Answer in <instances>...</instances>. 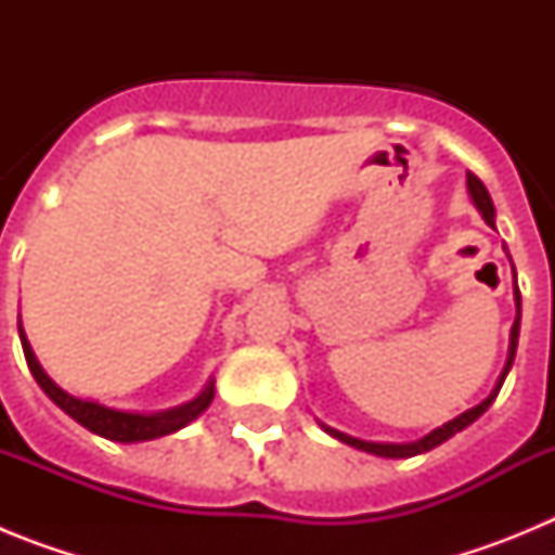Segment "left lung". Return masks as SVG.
<instances>
[{"label":"left lung","instance_id":"8db88e82","mask_svg":"<svg viewBox=\"0 0 555 555\" xmlns=\"http://www.w3.org/2000/svg\"><path fill=\"white\" fill-rule=\"evenodd\" d=\"M467 189H469V197H473L475 208L480 210V217L487 219L489 228H494V205H492V197H489L487 185L480 183L475 175H467ZM514 283H517V274H514ZM514 297H517V320H514V327H512V345H508V361L506 366H503V372H500L498 377V386L492 389V395L483 400V403H478L475 409L464 411V414H459L455 420H450V423H444L442 428L430 430L428 436H423V439H416V442H405V444H391V442H364V439H356V436H347L341 434V430L336 428H327V425H322V428L327 430V434L333 436V439H338V442L350 444V448H358L364 450V453H372V455H384V459H411V455H420V453H428V450L439 448L442 442H448L450 436H455L459 430H464L467 425H473L475 420H478L483 411L489 409V405L494 403V397H498L500 386H503V380H506L508 370H512L514 364V352H517V336H519V288H514Z\"/></svg>","mask_w":555,"mask_h":555}]
</instances>
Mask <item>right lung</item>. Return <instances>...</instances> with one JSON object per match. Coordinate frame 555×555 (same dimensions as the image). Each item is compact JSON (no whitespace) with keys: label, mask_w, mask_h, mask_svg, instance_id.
Wrapping results in <instances>:
<instances>
[{"label":"right lung","mask_w":555,"mask_h":555,"mask_svg":"<svg viewBox=\"0 0 555 555\" xmlns=\"http://www.w3.org/2000/svg\"><path fill=\"white\" fill-rule=\"evenodd\" d=\"M18 336H22V347H24V358H27V366L33 372V377L38 380L47 397L57 409L66 411L75 423H80L82 428H88L91 434L105 436L111 442H146V439H158V436L175 434V430L185 428L191 420H197L205 409L214 400V380H208V386L203 389V395H197L191 403L178 405V409L169 411H158V414H132V411H116L107 409V405L94 403V400H80V397L68 395L63 391L61 386L41 370L38 364L36 352L29 347L27 336L18 327Z\"/></svg>","instance_id":"add662e5"}]
</instances>
